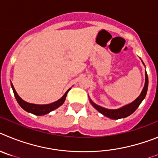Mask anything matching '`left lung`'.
I'll use <instances>...</instances> for the list:
<instances>
[{
    "label": "left lung",
    "mask_w": 158,
    "mask_h": 158,
    "mask_svg": "<svg viewBox=\"0 0 158 158\" xmlns=\"http://www.w3.org/2000/svg\"><path fill=\"white\" fill-rule=\"evenodd\" d=\"M145 76H146L145 86L144 87H143V90H142L141 94H140V95L137 98H136L134 102L128 104L127 106H123V107L117 109H108L98 106V105H96L95 103H94L90 99H89V102H90L92 106H93L98 111L99 113L103 114L105 116H107V117L110 118V119H113V120H118V119L127 117V116H130L131 114H132V113H134L135 111L137 109V108L139 106V105L141 104V102H143V99L145 98V97H146L147 89H148V76H147L146 72V74H145Z\"/></svg>",
    "instance_id": "8db88e82"
}]
</instances>
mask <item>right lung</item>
Wrapping results in <instances>:
<instances>
[{
  "mask_svg": "<svg viewBox=\"0 0 158 158\" xmlns=\"http://www.w3.org/2000/svg\"><path fill=\"white\" fill-rule=\"evenodd\" d=\"M11 86H12V89H13V93L14 95H15V99H16L17 102L19 103V106H21V108L23 109L25 111H27V112H28V113H32V114L36 115V116H42V115L47 114V113H50L51 111L55 110V109H57L58 107L62 106L64 104V102L65 99H66L67 94H68V92L71 89V88L69 89H68V90L65 92L64 94L63 95V97H62L61 98H60L59 100L56 101V102H52V103L51 104H47V105H36V104L28 103V102L23 100L18 95V94L16 93L12 83H11Z\"/></svg>",
  "mask_w": 158,
  "mask_h": 158,
  "instance_id": "obj_1",
  "label": "right lung"
}]
</instances>
